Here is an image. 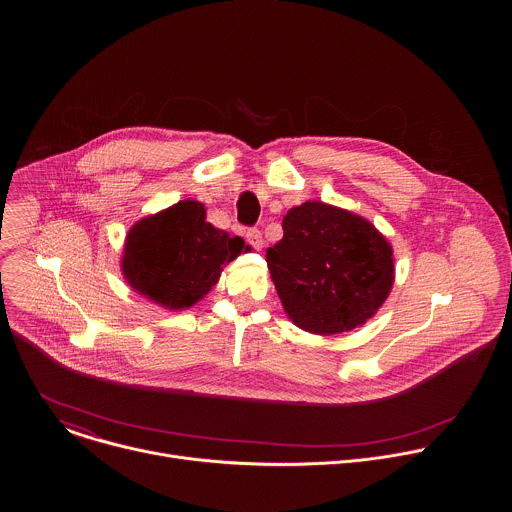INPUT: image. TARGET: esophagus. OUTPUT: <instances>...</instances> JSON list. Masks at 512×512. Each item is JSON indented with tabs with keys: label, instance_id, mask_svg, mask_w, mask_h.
Segmentation results:
<instances>
[{
	"label": "esophagus",
	"instance_id": "1",
	"mask_svg": "<svg viewBox=\"0 0 512 512\" xmlns=\"http://www.w3.org/2000/svg\"><path fill=\"white\" fill-rule=\"evenodd\" d=\"M246 240H248L256 250H262V248H264V238H262V232H260L258 228L246 230Z\"/></svg>",
	"mask_w": 512,
	"mask_h": 512
}]
</instances>
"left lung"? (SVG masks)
<instances>
[{"mask_svg":"<svg viewBox=\"0 0 512 512\" xmlns=\"http://www.w3.org/2000/svg\"><path fill=\"white\" fill-rule=\"evenodd\" d=\"M266 262L293 325L337 335L365 325L394 286V250L370 220L323 201L288 211Z\"/></svg>","mask_w":512,"mask_h":512,"instance_id":"8db88e82","label":"left lung"}]
</instances>
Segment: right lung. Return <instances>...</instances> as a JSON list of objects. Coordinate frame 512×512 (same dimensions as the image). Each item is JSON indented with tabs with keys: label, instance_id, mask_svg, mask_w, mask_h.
Here are the masks:
<instances>
[{
	"label": "right lung",
	"instance_id": "right-lung-1",
	"mask_svg": "<svg viewBox=\"0 0 512 512\" xmlns=\"http://www.w3.org/2000/svg\"><path fill=\"white\" fill-rule=\"evenodd\" d=\"M244 252L250 246L240 236L215 228L203 203L185 199L128 230L120 266L134 292L181 311L211 292L222 268Z\"/></svg>",
	"mask_w": 512,
	"mask_h": 512
}]
</instances>
